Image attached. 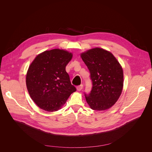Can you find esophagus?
Returning a JSON list of instances; mask_svg holds the SVG:
<instances>
[{
    "label": "esophagus",
    "mask_w": 152,
    "mask_h": 152,
    "mask_svg": "<svg viewBox=\"0 0 152 152\" xmlns=\"http://www.w3.org/2000/svg\"><path fill=\"white\" fill-rule=\"evenodd\" d=\"M83 88V85H79L78 86H77V90L80 91L82 90Z\"/></svg>",
    "instance_id": "esophagus-1"
}]
</instances>
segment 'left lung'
I'll return each instance as SVG.
<instances>
[{"instance_id": "8db88e82", "label": "left lung", "mask_w": 152, "mask_h": 152, "mask_svg": "<svg viewBox=\"0 0 152 152\" xmlns=\"http://www.w3.org/2000/svg\"><path fill=\"white\" fill-rule=\"evenodd\" d=\"M90 72L92 90L85 97L93 110L104 111L120 97L123 86V72L120 63L110 52L94 48L81 54Z\"/></svg>"}]
</instances>
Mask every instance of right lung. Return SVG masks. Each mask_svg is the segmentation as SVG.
Segmentation results:
<instances>
[{
  "label": "right lung",
  "instance_id": "obj_1",
  "mask_svg": "<svg viewBox=\"0 0 152 152\" xmlns=\"http://www.w3.org/2000/svg\"><path fill=\"white\" fill-rule=\"evenodd\" d=\"M72 53L61 49L42 52L35 58L28 69L26 82L31 99L41 109L56 111L76 91L66 71Z\"/></svg>",
  "mask_w": 152,
  "mask_h": 152
}]
</instances>
